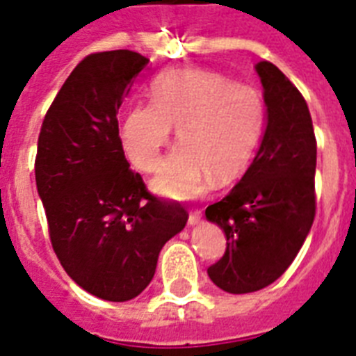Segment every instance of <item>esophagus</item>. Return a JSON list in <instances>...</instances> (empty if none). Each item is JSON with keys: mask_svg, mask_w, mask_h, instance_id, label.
<instances>
[{"mask_svg": "<svg viewBox=\"0 0 356 356\" xmlns=\"http://www.w3.org/2000/svg\"><path fill=\"white\" fill-rule=\"evenodd\" d=\"M201 218H203V211H201V209H190V216H188L190 225H197V223L201 222Z\"/></svg>", "mask_w": 356, "mask_h": 356, "instance_id": "obj_1", "label": "esophagus"}]
</instances>
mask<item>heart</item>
Segmentation results:
<instances>
[{
    "label": "heart",
    "instance_id": "obj_1",
    "mask_svg": "<svg viewBox=\"0 0 356 356\" xmlns=\"http://www.w3.org/2000/svg\"><path fill=\"white\" fill-rule=\"evenodd\" d=\"M151 103L123 116L125 155L140 172L155 173L177 129L179 149L153 181V190L186 200L203 194L211 177L225 183L249 166L266 127V105L254 86L209 70L173 68L156 75Z\"/></svg>",
    "mask_w": 356,
    "mask_h": 356
}]
</instances>
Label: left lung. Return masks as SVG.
<instances>
[{"mask_svg": "<svg viewBox=\"0 0 356 356\" xmlns=\"http://www.w3.org/2000/svg\"><path fill=\"white\" fill-rule=\"evenodd\" d=\"M268 125L240 183L205 216L227 236L209 277L229 293L266 288L288 270L316 216V136L301 92L275 64H257Z\"/></svg>", "mask_w": 356, "mask_h": 356, "instance_id": "obj_1", "label": "left lung"}]
</instances>
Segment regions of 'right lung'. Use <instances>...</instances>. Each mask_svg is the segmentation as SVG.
I'll return each instance as SVG.
<instances>
[{"instance_id": "right-lung-1", "label": "right lung", "mask_w": 356, "mask_h": 356, "mask_svg": "<svg viewBox=\"0 0 356 356\" xmlns=\"http://www.w3.org/2000/svg\"><path fill=\"white\" fill-rule=\"evenodd\" d=\"M147 63L129 49L85 57L38 134L35 177L53 251L83 290L107 301L136 298L188 220L145 188L123 153L116 114Z\"/></svg>"}]
</instances>
